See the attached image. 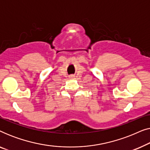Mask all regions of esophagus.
<instances>
[{
  "mask_svg": "<svg viewBox=\"0 0 150 150\" xmlns=\"http://www.w3.org/2000/svg\"><path fill=\"white\" fill-rule=\"evenodd\" d=\"M69 79H75V76L74 75H71V76H69Z\"/></svg>",
  "mask_w": 150,
  "mask_h": 150,
  "instance_id": "34e87169",
  "label": "esophagus"
}]
</instances>
